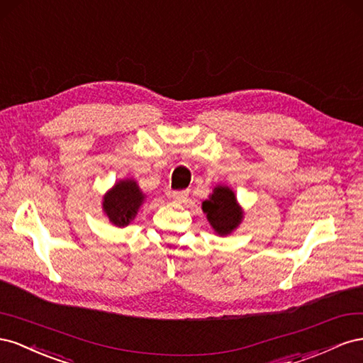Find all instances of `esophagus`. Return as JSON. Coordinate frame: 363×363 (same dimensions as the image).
Listing matches in <instances>:
<instances>
[{
	"label": "esophagus",
	"instance_id": "34e87169",
	"mask_svg": "<svg viewBox=\"0 0 363 363\" xmlns=\"http://www.w3.org/2000/svg\"><path fill=\"white\" fill-rule=\"evenodd\" d=\"M187 196H189V191H185V190H182V191H173L172 193V199L174 202L182 203V202H185V199H187Z\"/></svg>",
	"mask_w": 363,
	"mask_h": 363
}]
</instances>
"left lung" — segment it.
I'll return each instance as SVG.
<instances>
[{
	"label": "left lung",
	"mask_w": 363,
	"mask_h": 363,
	"mask_svg": "<svg viewBox=\"0 0 363 363\" xmlns=\"http://www.w3.org/2000/svg\"><path fill=\"white\" fill-rule=\"evenodd\" d=\"M202 211L219 235L231 234L243 219V211L237 203L235 194L226 185H217L210 194V199L202 202Z\"/></svg>",
	"instance_id": "8db88e82"
}]
</instances>
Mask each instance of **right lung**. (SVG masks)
<instances>
[{"label":"right lung","mask_w":363,"mask_h":363,"mask_svg":"<svg viewBox=\"0 0 363 363\" xmlns=\"http://www.w3.org/2000/svg\"><path fill=\"white\" fill-rule=\"evenodd\" d=\"M146 196L140 190L133 179H123L117 182L103 198V211L111 223L118 228L128 226L140 210Z\"/></svg>","instance_id":"add662e5"}]
</instances>
